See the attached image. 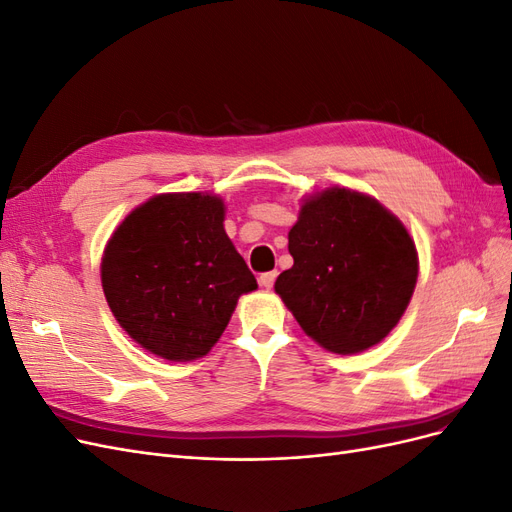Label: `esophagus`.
<instances>
[{
  "label": "esophagus",
  "mask_w": 512,
  "mask_h": 512,
  "mask_svg": "<svg viewBox=\"0 0 512 512\" xmlns=\"http://www.w3.org/2000/svg\"><path fill=\"white\" fill-rule=\"evenodd\" d=\"M275 277H277V271H267V273H262V275L258 277V284H260L262 288L271 290V288H273V284H275Z\"/></svg>",
  "instance_id": "34e87169"
}]
</instances>
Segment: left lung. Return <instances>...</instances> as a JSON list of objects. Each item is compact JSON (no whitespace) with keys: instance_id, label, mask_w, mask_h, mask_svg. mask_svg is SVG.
Listing matches in <instances>:
<instances>
[{"instance_id":"1","label":"left lung","mask_w":512,"mask_h":512,"mask_svg":"<svg viewBox=\"0 0 512 512\" xmlns=\"http://www.w3.org/2000/svg\"><path fill=\"white\" fill-rule=\"evenodd\" d=\"M294 265L275 292L316 342L363 352L406 312L418 275L414 241L378 200L346 188L309 198L288 232Z\"/></svg>"}]
</instances>
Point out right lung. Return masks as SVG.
<instances>
[{
    "mask_svg": "<svg viewBox=\"0 0 512 512\" xmlns=\"http://www.w3.org/2000/svg\"><path fill=\"white\" fill-rule=\"evenodd\" d=\"M108 307L126 333L168 361H192L224 333L256 277L224 232V203L162 194L134 209L102 258Z\"/></svg>",
    "mask_w": 512,
    "mask_h": 512,
    "instance_id": "add662e5",
    "label": "right lung"
}]
</instances>
